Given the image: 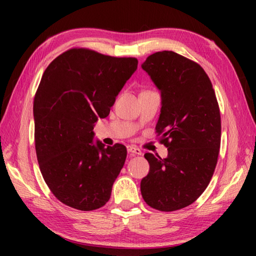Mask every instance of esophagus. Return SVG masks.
<instances>
[{"label": "esophagus", "mask_w": 256, "mask_h": 256, "mask_svg": "<svg viewBox=\"0 0 256 256\" xmlns=\"http://www.w3.org/2000/svg\"><path fill=\"white\" fill-rule=\"evenodd\" d=\"M128 151H131V152L138 154H141V149H140V148H138L136 146H133V144H131V146H128Z\"/></svg>", "instance_id": "obj_1"}]
</instances>
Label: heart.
<instances>
[{
  "label": "heart",
  "instance_id": "heart-1",
  "mask_svg": "<svg viewBox=\"0 0 256 256\" xmlns=\"http://www.w3.org/2000/svg\"><path fill=\"white\" fill-rule=\"evenodd\" d=\"M142 100H144V99H142V98H141V99H140V102H142Z\"/></svg>",
  "mask_w": 256,
  "mask_h": 256
}]
</instances>
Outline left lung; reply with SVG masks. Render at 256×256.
<instances>
[{
	"label": "left lung",
	"mask_w": 256,
	"mask_h": 256,
	"mask_svg": "<svg viewBox=\"0 0 256 256\" xmlns=\"http://www.w3.org/2000/svg\"><path fill=\"white\" fill-rule=\"evenodd\" d=\"M136 68L134 58L72 48L42 74L34 99V146L45 183L66 206L92 211L110 198L126 148L94 141L92 130Z\"/></svg>",
	"instance_id": "1"
}]
</instances>
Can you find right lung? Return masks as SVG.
<instances>
[{
    "label": "right lung",
    "instance_id": "1",
    "mask_svg": "<svg viewBox=\"0 0 256 256\" xmlns=\"http://www.w3.org/2000/svg\"><path fill=\"white\" fill-rule=\"evenodd\" d=\"M162 92L156 132L166 154H149L141 194L149 206L176 211L192 204L214 175L222 122L214 90L204 70L172 50L157 52L142 64Z\"/></svg>",
    "mask_w": 256,
    "mask_h": 256
}]
</instances>
